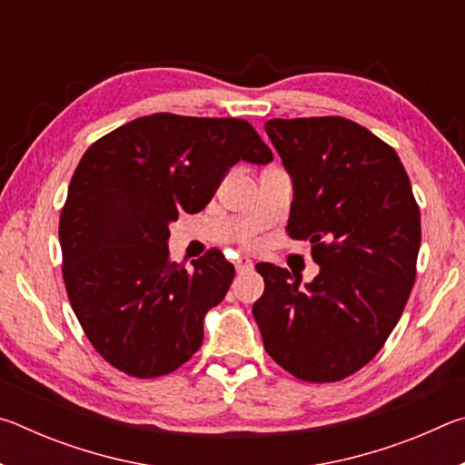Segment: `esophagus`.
Listing matches in <instances>:
<instances>
[{"mask_svg":"<svg viewBox=\"0 0 465 465\" xmlns=\"http://www.w3.org/2000/svg\"><path fill=\"white\" fill-rule=\"evenodd\" d=\"M233 264H235V271H238V272H242V271H250L252 266H254V262H252L248 256H240V258H235V262H233Z\"/></svg>","mask_w":465,"mask_h":465,"instance_id":"34e87169","label":"esophagus"}]
</instances>
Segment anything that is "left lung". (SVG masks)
Here are the masks:
<instances>
[{"instance_id": "obj_1", "label": "left lung", "mask_w": 465, "mask_h": 465, "mask_svg": "<svg viewBox=\"0 0 465 465\" xmlns=\"http://www.w3.org/2000/svg\"><path fill=\"white\" fill-rule=\"evenodd\" d=\"M293 180L287 233L312 243L318 277L256 264L252 308L264 349L312 383L341 381L371 361L396 328L416 279L420 211L398 153L342 116L264 124Z\"/></svg>"}]
</instances>
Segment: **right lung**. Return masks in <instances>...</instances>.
<instances>
[{"mask_svg": "<svg viewBox=\"0 0 465 465\" xmlns=\"http://www.w3.org/2000/svg\"><path fill=\"white\" fill-rule=\"evenodd\" d=\"M238 162H272L248 121L157 113L108 133L77 163L59 219L63 281L100 357L149 380L203 344L233 264L209 250L193 269L170 261L168 225L199 213Z\"/></svg>", "mask_w": 465, "mask_h": 465, "instance_id": "obj_1", "label": "right lung"}]
</instances>
